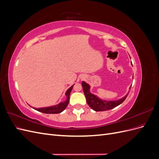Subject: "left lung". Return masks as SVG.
Instances as JSON below:
<instances>
[{
	"label": "left lung",
	"mask_w": 159,
	"mask_h": 159,
	"mask_svg": "<svg viewBox=\"0 0 159 159\" xmlns=\"http://www.w3.org/2000/svg\"><path fill=\"white\" fill-rule=\"evenodd\" d=\"M131 58V57H130ZM82 84V87L84 89V92L86 100H87V103L89 105V106L95 111H107L115 108V107L118 106L120 104H121L124 100L126 99L129 92L123 97L122 98H120L118 100H114V101H107L102 99V98H99L98 96L94 95L90 92V85L83 81L81 82ZM131 89V88H130Z\"/></svg>",
	"instance_id": "left-lung-1"
}]
</instances>
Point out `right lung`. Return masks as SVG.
I'll return each mask as SVG.
<instances>
[{"label": "right lung", "mask_w": 159, "mask_h": 159, "mask_svg": "<svg viewBox=\"0 0 159 159\" xmlns=\"http://www.w3.org/2000/svg\"><path fill=\"white\" fill-rule=\"evenodd\" d=\"M74 85H71V87L66 91V92L65 93L66 99L65 102H61L58 104L54 105H52V106L49 107H40V108H36V107H32L38 111H40L42 113H48V114H56V113H60L61 112L63 111L66 108V107L68 106V105L70 102V95L71 93V91L73 88Z\"/></svg>", "instance_id": "1"}]
</instances>
